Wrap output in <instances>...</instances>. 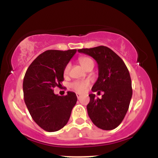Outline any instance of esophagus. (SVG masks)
I'll use <instances>...</instances> for the list:
<instances>
[{"mask_svg":"<svg viewBox=\"0 0 158 158\" xmlns=\"http://www.w3.org/2000/svg\"><path fill=\"white\" fill-rule=\"evenodd\" d=\"M77 98H78V99H80V97H81V94H77Z\"/></svg>","mask_w":158,"mask_h":158,"instance_id":"1","label":"esophagus"}]
</instances>
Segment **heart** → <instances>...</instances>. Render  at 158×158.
Returning a JSON list of instances; mask_svg holds the SVG:
<instances>
[{
  "label": "heart",
  "instance_id": "obj_1",
  "mask_svg": "<svg viewBox=\"0 0 158 158\" xmlns=\"http://www.w3.org/2000/svg\"><path fill=\"white\" fill-rule=\"evenodd\" d=\"M79 63H80V64L84 68H86V67L88 66L90 62H94V61H92V59L88 57H81L79 58ZM70 68V64H68L66 66H65V68L64 69V75H66V74L68 73ZM88 85H89V83H88V81H75V82H73L71 85H70V87L78 92H83L85 90V88L88 87Z\"/></svg>",
  "mask_w": 158,
  "mask_h": 158
}]
</instances>
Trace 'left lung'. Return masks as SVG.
Segmentation results:
<instances>
[{
    "mask_svg": "<svg viewBox=\"0 0 158 158\" xmlns=\"http://www.w3.org/2000/svg\"><path fill=\"white\" fill-rule=\"evenodd\" d=\"M78 52L91 56L98 64L99 77L92 91L104 92L102 98L90 94L87 110L98 128L112 130L122 123L132 97L131 80L124 61L113 50L105 46L84 48Z\"/></svg>",
    "mask_w": 158,
    "mask_h": 158,
    "instance_id": "8db88e82",
    "label": "left lung"
}]
</instances>
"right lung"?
Returning <instances> with one entry per match:
<instances>
[{"instance_id":"add662e5","label":"right lung","mask_w":158,"mask_h":158,"mask_svg":"<svg viewBox=\"0 0 158 158\" xmlns=\"http://www.w3.org/2000/svg\"><path fill=\"white\" fill-rule=\"evenodd\" d=\"M77 50H50L29 66L23 81L25 104L33 120L49 132L60 130L68 122L77 101L74 92L59 96L53 88L64 81V69Z\"/></svg>"}]
</instances>
